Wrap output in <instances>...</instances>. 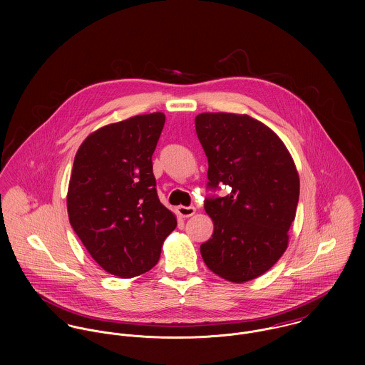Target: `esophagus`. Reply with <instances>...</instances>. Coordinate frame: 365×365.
<instances>
[{"label": "esophagus", "instance_id": "esophagus-1", "mask_svg": "<svg viewBox=\"0 0 365 365\" xmlns=\"http://www.w3.org/2000/svg\"><path fill=\"white\" fill-rule=\"evenodd\" d=\"M177 213L181 216V217H190L195 213V208L194 207H178L177 208Z\"/></svg>", "mask_w": 365, "mask_h": 365}]
</instances>
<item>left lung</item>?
<instances>
[{"instance_id": "8db88e82", "label": "left lung", "mask_w": 365, "mask_h": 365, "mask_svg": "<svg viewBox=\"0 0 365 365\" xmlns=\"http://www.w3.org/2000/svg\"><path fill=\"white\" fill-rule=\"evenodd\" d=\"M195 129L208 157L207 188L229 187L226 197L205 198L213 233L201 245L202 259L227 281L255 279L288 246L299 200L294 160L281 139L249 115L200 113Z\"/></svg>"}]
</instances>
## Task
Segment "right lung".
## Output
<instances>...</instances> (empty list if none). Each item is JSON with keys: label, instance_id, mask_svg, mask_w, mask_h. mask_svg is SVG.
I'll return each instance as SVG.
<instances>
[{"label": "right lung", "instance_id": "obj_1", "mask_svg": "<svg viewBox=\"0 0 365 365\" xmlns=\"http://www.w3.org/2000/svg\"><path fill=\"white\" fill-rule=\"evenodd\" d=\"M165 116L138 115L91 133L74 157L70 225L106 272L132 278L160 259L177 220L157 195L152 156Z\"/></svg>", "mask_w": 365, "mask_h": 365}]
</instances>
